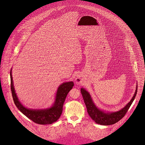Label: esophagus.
I'll return each mask as SVG.
<instances>
[{"mask_svg": "<svg viewBox=\"0 0 145 145\" xmlns=\"http://www.w3.org/2000/svg\"><path fill=\"white\" fill-rule=\"evenodd\" d=\"M75 80H76V83L77 84H81L82 83V79H81V78H80V77H79V76L76 77V78Z\"/></svg>", "mask_w": 145, "mask_h": 145, "instance_id": "obj_1", "label": "esophagus"}]
</instances>
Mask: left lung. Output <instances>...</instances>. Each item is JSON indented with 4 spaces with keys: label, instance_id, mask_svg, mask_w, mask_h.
Returning <instances> with one entry per match:
<instances>
[{
    "label": "left lung",
    "instance_id": "1",
    "mask_svg": "<svg viewBox=\"0 0 145 145\" xmlns=\"http://www.w3.org/2000/svg\"><path fill=\"white\" fill-rule=\"evenodd\" d=\"M137 92V85L135 94L130 102L122 109L114 112H105L98 108L94 103L89 93L84 88L81 89V93L83 95L84 103L87 108V112L90 118L97 123L108 125L114 124L120 121L126 114L130 106L133 103Z\"/></svg>",
    "mask_w": 145,
    "mask_h": 145
}]
</instances>
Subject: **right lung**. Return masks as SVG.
Listing matches in <instances>:
<instances>
[{"label":"right lung","instance_id":"add662e5","mask_svg":"<svg viewBox=\"0 0 145 145\" xmlns=\"http://www.w3.org/2000/svg\"><path fill=\"white\" fill-rule=\"evenodd\" d=\"M10 75V88L13 101L17 108L27 118L36 123L40 124H50L57 121L61 115L63 104L68 93L72 88L74 83L72 82H66L61 84L56 92L55 101L52 106L49 108L44 109H31L25 108L21 102L16 93L12 75Z\"/></svg>","mask_w":145,"mask_h":145}]
</instances>
